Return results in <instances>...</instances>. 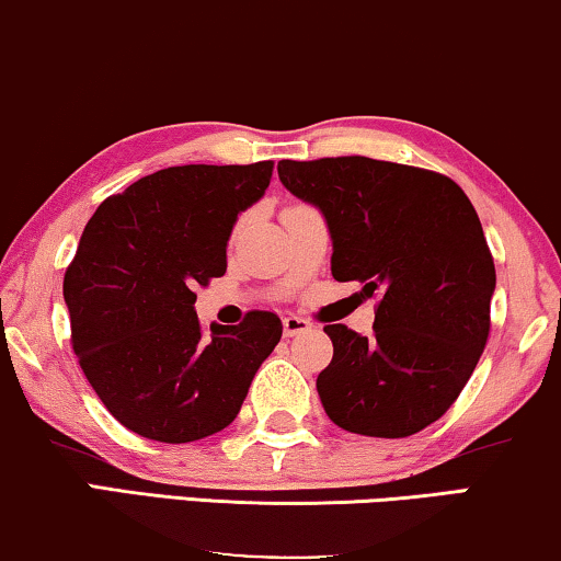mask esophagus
I'll use <instances>...</instances> for the list:
<instances>
[{
  "instance_id": "1",
  "label": "esophagus",
  "mask_w": 561,
  "mask_h": 561,
  "mask_svg": "<svg viewBox=\"0 0 561 561\" xmlns=\"http://www.w3.org/2000/svg\"><path fill=\"white\" fill-rule=\"evenodd\" d=\"M311 329V323H308L304 316H296V313H288L286 319H283V331H286V336H296V334H304V331Z\"/></svg>"
}]
</instances>
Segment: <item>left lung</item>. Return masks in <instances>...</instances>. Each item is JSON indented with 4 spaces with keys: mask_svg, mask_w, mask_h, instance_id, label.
I'll return each instance as SVG.
<instances>
[{
    "mask_svg": "<svg viewBox=\"0 0 561 561\" xmlns=\"http://www.w3.org/2000/svg\"><path fill=\"white\" fill-rule=\"evenodd\" d=\"M278 176L327 217L334 278L377 298L371 336L323 327L334 344L316 379L327 415L369 437L433 425L491 331L496 267L466 192L440 172L369 157L283 159Z\"/></svg>",
    "mask_w": 561,
    "mask_h": 561,
    "instance_id": "8db88e82",
    "label": "left lung"
}]
</instances>
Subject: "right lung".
<instances>
[{
    "label": "right lung",
    "instance_id": "right-lung-1",
    "mask_svg": "<svg viewBox=\"0 0 561 561\" xmlns=\"http://www.w3.org/2000/svg\"><path fill=\"white\" fill-rule=\"evenodd\" d=\"M273 161L169 167L113 194L65 271L70 341L105 410L136 435L192 443L238 417L280 341L273 311L202 329L197 288L227 271V240L263 197Z\"/></svg>",
    "mask_w": 561,
    "mask_h": 561
}]
</instances>
